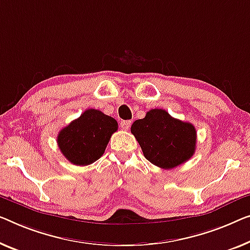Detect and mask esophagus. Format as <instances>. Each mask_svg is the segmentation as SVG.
Wrapping results in <instances>:
<instances>
[{
  "instance_id": "esophagus-1",
  "label": "esophagus",
  "mask_w": 250,
  "mask_h": 250,
  "mask_svg": "<svg viewBox=\"0 0 250 250\" xmlns=\"http://www.w3.org/2000/svg\"><path fill=\"white\" fill-rule=\"evenodd\" d=\"M120 125H121V128L124 129V130H128L130 128V125H131V121H129V120L121 121Z\"/></svg>"
}]
</instances>
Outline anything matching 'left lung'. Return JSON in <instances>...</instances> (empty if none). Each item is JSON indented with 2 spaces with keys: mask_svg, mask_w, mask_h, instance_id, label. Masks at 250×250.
Returning a JSON list of instances; mask_svg holds the SVG:
<instances>
[{
  "mask_svg": "<svg viewBox=\"0 0 250 250\" xmlns=\"http://www.w3.org/2000/svg\"><path fill=\"white\" fill-rule=\"evenodd\" d=\"M131 133L145 157L164 169H172L188 162L195 152L194 125L170 117L163 109H152L144 119L136 120Z\"/></svg>",
  "mask_w": 250,
  "mask_h": 250,
  "instance_id": "1",
  "label": "left lung"
}]
</instances>
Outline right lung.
<instances>
[{
  "mask_svg": "<svg viewBox=\"0 0 250 250\" xmlns=\"http://www.w3.org/2000/svg\"><path fill=\"white\" fill-rule=\"evenodd\" d=\"M117 130L115 119L99 110L88 109L61 130L57 144L70 163L86 166L104 154L111 136Z\"/></svg>",
  "mask_w": 250,
  "mask_h": 250,
  "instance_id": "1",
  "label": "right lung"
}]
</instances>
